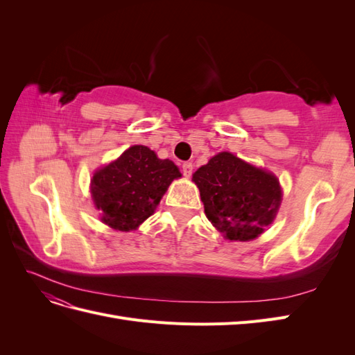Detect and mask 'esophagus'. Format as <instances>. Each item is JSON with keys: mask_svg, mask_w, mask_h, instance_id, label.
<instances>
[{"mask_svg": "<svg viewBox=\"0 0 355 355\" xmlns=\"http://www.w3.org/2000/svg\"><path fill=\"white\" fill-rule=\"evenodd\" d=\"M192 171H194V166H192V163H184V164H182V173H184L185 178H191Z\"/></svg>", "mask_w": 355, "mask_h": 355, "instance_id": "1", "label": "esophagus"}]
</instances>
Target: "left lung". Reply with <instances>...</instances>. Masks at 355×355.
<instances>
[{"instance_id":"1","label":"left lung","mask_w":355,"mask_h":355,"mask_svg":"<svg viewBox=\"0 0 355 355\" xmlns=\"http://www.w3.org/2000/svg\"><path fill=\"white\" fill-rule=\"evenodd\" d=\"M192 180L207 219L230 241L259 237L280 209L283 192L278 179L231 153L211 157Z\"/></svg>"}]
</instances>
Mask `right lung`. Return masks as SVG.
Returning a JSON list of instances; mask_svg holds the SVG:
<instances>
[{"instance_id": "1", "label": "right lung", "mask_w": 355, "mask_h": 355, "mask_svg": "<svg viewBox=\"0 0 355 355\" xmlns=\"http://www.w3.org/2000/svg\"><path fill=\"white\" fill-rule=\"evenodd\" d=\"M182 175L170 159H159L148 146L135 145L92 179L94 207L115 231H133L155 211L168 185Z\"/></svg>"}]
</instances>
